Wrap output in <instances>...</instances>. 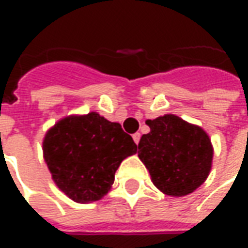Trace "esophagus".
Here are the masks:
<instances>
[{"label":"esophagus","instance_id":"esophagus-1","mask_svg":"<svg viewBox=\"0 0 248 248\" xmlns=\"http://www.w3.org/2000/svg\"><path fill=\"white\" fill-rule=\"evenodd\" d=\"M133 140H134V142L138 145L140 143V133H135V134H133Z\"/></svg>","mask_w":248,"mask_h":248}]
</instances>
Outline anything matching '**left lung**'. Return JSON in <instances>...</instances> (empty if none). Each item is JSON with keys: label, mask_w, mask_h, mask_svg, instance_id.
<instances>
[{"label": "left lung", "mask_w": 248, "mask_h": 248, "mask_svg": "<svg viewBox=\"0 0 248 248\" xmlns=\"http://www.w3.org/2000/svg\"><path fill=\"white\" fill-rule=\"evenodd\" d=\"M149 134L138 143V156L154 186L170 197H185L207 179L214 149L208 134L178 115L147 119Z\"/></svg>", "instance_id": "left-lung-1"}]
</instances>
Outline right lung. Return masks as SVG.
<instances>
[{
	"mask_svg": "<svg viewBox=\"0 0 248 248\" xmlns=\"http://www.w3.org/2000/svg\"><path fill=\"white\" fill-rule=\"evenodd\" d=\"M44 159L57 187L77 203L105 197L121 162L137 153V145L121 124L95 111L69 115L47 130Z\"/></svg>",
	"mask_w": 248,
	"mask_h": 248,
	"instance_id": "right-lung-1",
	"label": "right lung"
}]
</instances>
